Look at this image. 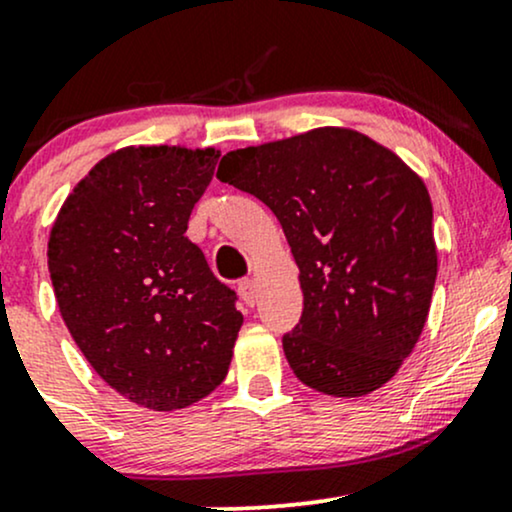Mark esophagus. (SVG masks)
Listing matches in <instances>:
<instances>
[{"mask_svg": "<svg viewBox=\"0 0 512 512\" xmlns=\"http://www.w3.org/2000/svg\"><path fill=\"white\" fill-rule=\"evenodd\" d=\"M238 293H240V298H243L245 305H255L257 303V284L252 279L240 281Z\"/></svg>", "mask_w": 512, "mask_h": 512, "instance_id": "34e87169", "label": "esophagus"}]
</instances>
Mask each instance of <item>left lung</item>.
<instances>
[{"label":"left lung","mask_w":512,"mask_h":512,"mask_svg":"<svg viewBox=\"0 0 512 512\" xmlns=\"http://www.w3.org/2000/svg\"><path fill=\"white\" fill-rule=\"evenodd\" d=\"M216 178L274 211L301 269L303 315L281 339L296 378L332 397L383 387L419 342L436 286L424 180L344 127L228 151Z\"/></svg>","instance_id":"1"}]
</instances>
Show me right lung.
Returning a JSON list of instances; mask_svg holds the SVG:
<instances>
[{"mask_svg": "<svg viewBox=\"0 0 512 512\" xmlns=\"http://www.w3.org/2000/svg\"><path fill=\"white\" fill-rule=\"evenodd\" d=\"M219 151L127 146L64 199L48 267L69 334L129 402L185 409L214 392L243 325L236 291L187 240Z\"/></svg>", "mask_w": 512, "mask_h": 512, "instance_id": "1", "label": "right lung"}]
</instances>
